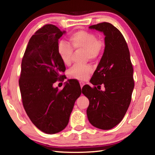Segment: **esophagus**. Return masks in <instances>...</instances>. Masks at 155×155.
<instances>
[{"label":"esophagus","instance_id":"obj_1","mask_svg":"<svg viewBox=\"0 0 155 155\" xmlns=\"http://www.w3.org/2000/svg\"><path fill=\"white\" fill-rule=\"evenodd\" d=\"M85 85V84H84V83H83V82H80V85H81V89L83 88V85Z\"/></svg>","mask_w":155,"mask_h":155}]
</instances>
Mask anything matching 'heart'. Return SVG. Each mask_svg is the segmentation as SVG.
I'll use <instances>...</instances> for the list:
<instances>
[{
    "mask_svg": "<svg viewBox=\"0 0 155 155\" xmlns=\"http://www.w3.org/2000/svg\"><path fill=\"white\" fill-rule=\"evenodd\" d=\"M69 44L60 41L57 46L59 55L65 65H70L72 64L74 49L84 51V57L86 60H95L98 59L103 52L104 46V41L99 40L98 37L93 33L86 31H79L72 34L69 38ZM92 68L90 65H74L69 71L68 75L70 78L79 81H85L88 78Z\"/></svg>",
    "mask_w": 155,
    "mask_h": 155,
    "instance_id": "b5f03b06",
    "label": "heart"
}]
</instances>
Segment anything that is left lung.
Returning <instances> with one entry per match:
<instances>
[{
	"label": "left lung",
	"mask_w": 155,
	"mask_h": 155,
	"mask_svg": "<svg viewBox=\"0 0 155 155\" xmlns=\"http://www.w3.org/2000/svg\"><path fill=\"white\" fill-rule=\"evenodd\" d=\"M90 28L103 32L105 48L90 80L94 87L83 86L82 93L90 101L89 121L100 129L109 130L122 121L130 105L135 84L133 65L127 41L116 27L104 22Z\"/></svg>",
	"instance_id": "left-lung-1"
}]
</instances>
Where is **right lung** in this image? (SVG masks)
<instances>
[{"label": "right lung", "mask_w": 155, "mask_h": 155, "mask_svg": "<svg viewBox=\"0 0 155 155\" xmlns=\"http://www.w3.org/2000/svg\"><path fill=\"white\" fill-rule=\"evenodd\" d=\"M65 31L53 25L43 26L28 41L21 64L19 86L22 104L31 122L47 134L66 127L74 104L81 94L77 81L68 80L61 90L54 88L65 70L57 51Z\"/></svg>", "instance_id": "obj_1"}]
</instances>
